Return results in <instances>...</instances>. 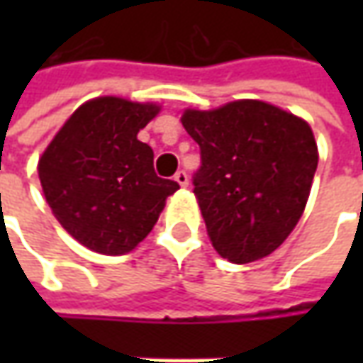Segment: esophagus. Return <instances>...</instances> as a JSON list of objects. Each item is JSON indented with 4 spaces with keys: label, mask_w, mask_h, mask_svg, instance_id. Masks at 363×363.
<instances>
[{
    "label": "esophagus",
    "mask_w": 363,
    "mask_h": 363,
    "mask_svg": "<svg viewBox=\"0 0 363 363\" xmlns=\"http://www.w3.org/2000/svg\"><path fill=\"white\" fill-rule=\"evenodd\" d=\"M174 179L177 182V184H179V186H182V188H186V186L189 184V177H188V174L184 172V169H179V172L175 174Z\"/></svg>",
    "instance_id": "1"
}]
</instances>
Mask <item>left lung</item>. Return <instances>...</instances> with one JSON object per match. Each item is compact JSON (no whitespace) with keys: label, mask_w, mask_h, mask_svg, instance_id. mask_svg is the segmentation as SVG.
I'll return each instance as SVG.
<instances>
[{"label":"left lung","mask_w":363,"mask_h":363,"mask_svg":"<svg viewBox=\"0 0 363 363\" xmlns=\"http://www.w3.org/2000/svg\"><path fill=\"white\" fill-rule=\"evenodd\" d=\"M182 125L200 145L194 194L212 246L236 264L269 257L309 200L319 161L311 127L262 101L188 108Z\"/></svg>","instance_id":"1"}]
</instances>
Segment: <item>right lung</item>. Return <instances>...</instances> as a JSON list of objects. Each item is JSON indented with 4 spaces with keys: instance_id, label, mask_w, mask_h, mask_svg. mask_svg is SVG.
Wrapping results in <instances>:
<instances>
[{
    "instance_id": "add662e5",
    "label": "right lung",
    "mask_w": 363,
    "mask_h": 363,
    "mask_svg": "<svg viewBox=\"0 0 363 363\" xmlns=\"http://www.w3.org/2000/svg\"><path fill=\"white\" fill-rule=\"evenodd\" d=\"M157 113L153 103L92 99L70 115L38 161L56 220L94 252H131L179 189L174 179L157 177L153 149L137 139Z\"/></svg>"
}]
</instances>
